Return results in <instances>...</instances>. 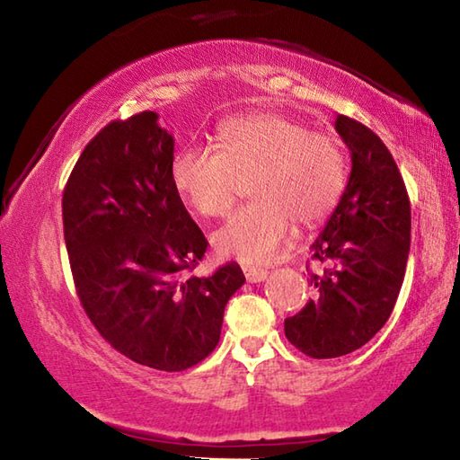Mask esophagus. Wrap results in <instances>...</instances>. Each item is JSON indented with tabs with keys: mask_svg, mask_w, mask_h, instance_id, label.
Here are the masks:
<instances>
[{
	"mask_svg": "<svg viewBox=\"0 0 460 460\" xmlns=\"http://www.w3.org/2000/svg\"><path fill=\"white\" fill-rule=\"evenodd\" d=\"M243 273H245L247 281H252V283L263 281V279L267 278V275H270V271L263 270V267H252V265H245V267H243Z\"/></svg>",
	"mask_w": 460,
	"mask_h": 460,
	"instance_id": "obj_1",
	"label": "esophagus"
}]
</instances>
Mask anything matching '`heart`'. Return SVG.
<instances>
[{"label":"heart","instance_id":"obj_1","mask_svg":"<svg viewBox=\"0 0 460 460\" xmlns=\"http://www.w3.org/2000/svg\"><path fill=\"white\" fill-rule=\"evenodd\" d=\"M171 181L185 203L205 217L229 213L241 181H253L255 203L213 233L221 257L257 265L271 261L294 223L312 227L336 208L348 181V163L330 135L278 112L225 122L219 148L187 146L174 155Z\"/></svg>","mask_w":460,"mask_h":460}]
</instances>
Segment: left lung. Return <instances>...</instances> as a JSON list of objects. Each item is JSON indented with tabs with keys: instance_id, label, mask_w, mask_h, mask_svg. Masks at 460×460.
Wrapping results in <instances>:
<instances>
[{
	"instance_id": "1",
	"label": "left lung",
	"mask_w": 460,
	"mask_h": 460,
	"mask_svg": "<svg viewBox=\"0 0 460 460\" xmlns=\"http://www.w3.org/2000/svg\"><path fill=\"white\" fill-rule=\"evenodd\" d=\"M352 155L338 207L312 245L325 263L310 273L314 299L286 320V336L310 358H338L362 348L390 317L411 252V201L390 150L362 122L336 116Z\"/></svg>"
}]
</instances>
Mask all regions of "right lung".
Masks as SVG:
<instances>
[{"label": "right lung", "mask_w": 460, "mask_h": 460, "mask_svg": "<svg viewBox=\"0 0 460 460\" xmlns=\"http://www.w3.org/2000/svg\"><path fill=\"white\" fill-rule=\"evenodd\" d=\"M174 138L156 112L114 120L82 150L62 197L80 304L132 362L181 372L219 344L225 305L245 283L237 263L187 275L207 239L171 181Z\"/></svg>", "instance_id": "right-lung-1"}]
</instances>
